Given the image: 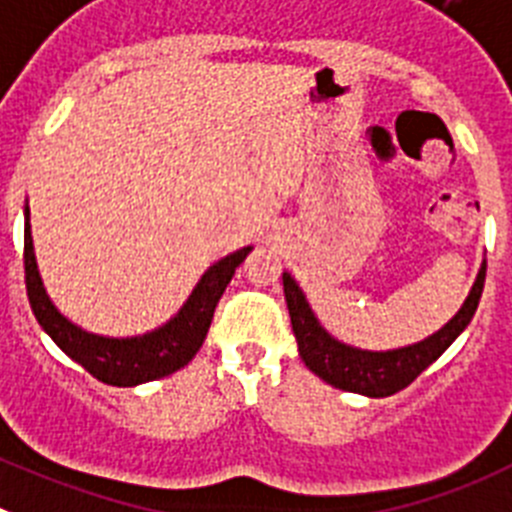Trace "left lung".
<instances>
[{
  "instance_id": "obj_1",
  "label": "left lung",
  "mask_w": 512,
  "mask_h": 512,
  "mask_svg": "<svg viewBox=\"0 0 512 512\" xmlns=\"http://www.w3.org/2000/svg\"><path fill=\"white\" fill-rule=\"evenodd\" d=\"M485 270L487 262L482 260L480 273L474 278L472 290L464 298L462 308L439 331H434L421 342L408 344V347L382 349V352L352 347V344H344L336 336H331L316 319V313H313L311 303L306 301V293L296 283V278L290 273H283L285 303H288L290 324H293V334H296L298 354L313 375H319L334 388L367 395V398H388V395L408 388L467 329L474 311L480 306Z\"/></svg>"
}]
</instances>
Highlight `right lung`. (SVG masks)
Returning <instances> with one entry per match:
<instances>
[{
  "instance_id": "right-lung-1",
  "label": "right lung",
  "mask_w": 512,
  "mask_h": 512,
  "mask_svg": "<svg viewBox=\"0 0 512 512\" xmlns=\"http://www.w3.org/2000/svg\"><path fill=\"white\" fill-rule=\"evenodd\" d=\"M250 252L252 247H242L214 262L201 275L176 316H170L158 329L137 336L94 334L73 324L50 301L43 278H40L35 247H32L30 206H25V283L35 319L73 362L89 370L96 380L117 385V388H135L142 382L168 377L196 357L214 319L216 303L227 290L234 270L245 262Z\"/></svg>"
}]
</instances>
